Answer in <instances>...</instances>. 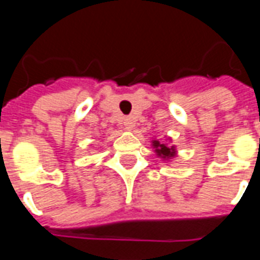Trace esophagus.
Masks as SVG:
<instances>
[{
	"mask_svg": "<svg viewBox=\"0 0 260 260\" xmlns=\"http://www.w3.org/2000/svg\"><path fill=\"white\" fill-rule=\"evenodd\" d=\"M122 124L125 126V129H132L135 126V121L132 117H125L122 120Z\"/></svg>",
	"mask_w": 260,
	"mask_h": 260,
	"instance_id": "1",
	"label": "esophagus"
}]
</instances>
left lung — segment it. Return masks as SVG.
Segmentation results:
<instances>
[{
	"label": "left lung",
	"mask_w": 260,
	"mask_h": 260,
	"mask_svg": "<svg viewBox=\"0 0 260 260\" xmlns=\"http://www.w3.org/2000/svg\"><path fill=\"white\" fill-rule=\"evenodd\" d=\"M152 146H154L155 148V152H156L159 156H162V158L169 159L175 156V148H174V147H167L166 144H160L158 140H154V142H152Z\"/></svg>",
	"instance_id": "obj_1"
}]
</instances>
